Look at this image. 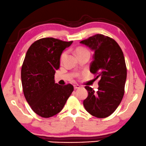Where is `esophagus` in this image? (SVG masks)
I'll return each mask as SVG.
<instances>
[{
	"label": "esophagus",
	"instance_id": "1",
	"mask_svg": "<svg viewBox=\"0 0 146 146\" xmlns=\"http://www.w3.org/2000/svg\"><path fill=\"white\" fill-rule=\"evenodd\" d=\"M80 87L78 85H74V90H77V89H79Z\"/></svg>",
	"mask_w": 146,
	"mask_h": 146
}]
</instances>
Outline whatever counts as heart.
Wrapping results in <instances>:
<instances>
[{
	"label": "heart",
	"mask_w": 146,
	"mask_h": 146,
	"mask_svg": "<svg viewBox=\"0 0 146 146\" xmlns=\"http://www.w3.org/2000/svg\"><path fill=\"white\" fill-rule=\"evenodd\" d=\"M87 52H88V50H87V49L84 48H77L76 50V53L77 55H78V54H82V53ZM65 55H66V53L63 52L62 54V55H61V59H63V58H64Z\"/></svg>",
	"instance_id": "1"
}]
</instances>
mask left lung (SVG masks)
I'll return each instance as SVG.
<instances>
[{
  "instance_id": "left-lung-1",
  "label": "left lung",
  "mask_w": 146,
  "mask_h": 146,
  "mask_svg": "<svg viewBox=\"0 0 146 146\" xmlns=\"http://www.w3.org/2000/svg\"><path fill=\"white\" fill-rule=\"evenodd\" d=\"M80 43L94 51L90 72L100 78L97 92L85 86L88 96L83 101L84 107L94 117H107L115 111L124 96L127 76L124 54L114 39L102 34Z\"/></svg>"
}]
</instances>
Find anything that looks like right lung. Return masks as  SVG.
Segmentation results:
<instances>
[{
	"mask_svg": "<svg viewBox=\"0 0 146 146\" xmlns=\"http://www.w3.org/2000/svg\"><path fill=\"white\" fill-rule=\"evenodd\" d=\"M72 42L46 37L36 41L27 50L21 70L22 89L32 110L41 117L59 113L72 93L71 84L61 86L54 81L61 54Z\"/></svg>",
	"mask_w": 146,
	"mask_h": 146,
	"instance_id": "add662e5",
	"label": "right lung"
}]
</instances>
